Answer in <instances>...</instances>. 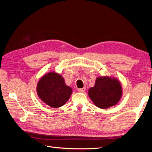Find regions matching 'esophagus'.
<instances>
[{"instance_id":"esophagus-1","label":"esophagus","mask_w":152,"mask_h":152,"mask_svg":"<svg viewBox=\"0 0 152 152\" xmlns=\"http://www.w3.org/2000/svg\"><path fill=\"white\" fill-rule=\"evenodd\" d=\"M86 90V87H83V88H80V89H78V91L80 92V93H83Z\"/></svg>"}]
</instances>
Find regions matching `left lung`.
<instances>
[{
  "instance_id": "8db88e82",
  "label": "left lung",
  "mask_w": 152,
  "mask_h": 152,
  "mask_svg": "<svg viewBox=\"0 0 152 152\" xmlns=\"http://www.w3.org/2000/svg\"><path fill=\"white\" fill-rule=\"evenodd\" d=\"M88 94L96 107L105 109L115 105L121 99L122 86L116 78L99 77L94 86L89 89Z\"/></svg>"
}]
</instances>
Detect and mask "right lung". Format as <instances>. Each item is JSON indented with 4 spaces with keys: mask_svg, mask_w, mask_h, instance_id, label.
<instances>
[{
    "mask_svg": "<svg viewBox=\"0 0 152 152\" xmlns=\"http://www.w3.org/2000/svg\"><path fill=\"white\" fill-rule=\"evenodd\" d=\"M37 92L40 99L52 108L65 104L72 93L70 87L66 86L61 75L49 72L38 82Z\"/></svg>",
    "mask_w": 152,
    "mask_h": 152,
    "instance_id": "right-lung-1",
    "label": "right lung"
}]
</instances>
